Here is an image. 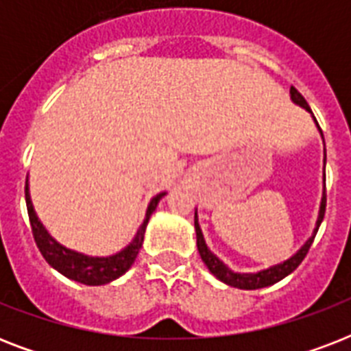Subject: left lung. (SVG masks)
<instances>
[{"instance_id":"obj_1","label":"left lung","mask_w":351,"mask_h":351,"mask_svg":"<svg viewBox=\"0 0 351 351\" xmlns=\"http://www.w3.org/2000/svg\"><path fill=\"white\" fill-rule=\"evenodd\" d=\"M289 95H291V100L295 104H299L300 107H304L306 111H310V106H308V101L304 100V96L300 95L299 90L291 87L289 89ZM315 118V117H313ZM317 121V120H315ZM319 125V123H317ZM321 129V127H319ZM322 132V131H321ZM324 211H326V187H324V195H322V202H321V211H319V219H317V228H315V233L311 237L308 242H306L302 247H300L297 253H295L291 258H288L286 262L282 264H277V266L269 267V269H264V271H258V273H234L231 269L222 264V262L217 258V256L208 250V245L204 242V234L202 230H200V226H198V219H197V213H195V230H197V247H198V253L202 256L204 264L208 266V269L213 273L215 277L226 282L228 286H233V288H240V289H258V288H266V286H271V284L278 282V280H282L284 277H288L289 273L295 271L299 264L304 261V256L308 255V251H310L311 244H313V239H315L317 231H319V226H321L322 219H324Z\"/></svg>"}]
</instances>
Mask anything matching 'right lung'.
<instances>
[{"label": "right lung", "mask_w": 351, "mask_h": 351, "mask_svg": "<svg viewBox=\"0 0 351 351\" xmlns=\"http://www.w3.org/2000/svg\"><path fill=\"white\" fill-rule=\"evenodd\" d=\"M165 193H160L151 200L147 208V213H145V220L143 224L140 226L136 237L132 240L131 244L127 245L125 250L117 253L112 256H87L82 255V253H76V251H71L67 247H63L52 239L51 234L47 233L45 228L41 226V222L38 220L34 213V208H32V202H30L29 195V186L25 184V200H27V211H29V220L30 228H32V237H34V242L38 245V250L43 255L49 264H51L54 269L65 275L67 278H73L76 282L87 284V286H100V284H107L114 280V278L121 277L123 273L132 266V262L136 258L138 251L142 247L143 242V233H145V228H147L149 217L153 213L156 206H158L160 198L164 197Z\"/></svg>", "instance_id": "obj_1"}]
</instances>
